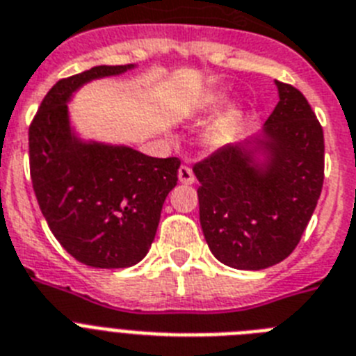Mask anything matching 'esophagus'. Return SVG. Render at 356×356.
<instances>
[{
  "instance_id": "obj_1",
  "label": "esophagus",
  "mask_w": 356,
  "mask_h": 356,
  "mask_svg": "<svg viewBox=\"0 0 356 356\" xmlns=\"http://www.w3.org/2000/svg\"><path fill=\"white\" fill-rule=\"evenodd\" d=\"M179 181L183 184H193L195 183V175H193L192 168L190 166H186V164H183L181 168H179Z\"/></svg>"
}]
</instances>
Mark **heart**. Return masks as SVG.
Masks as SVG:
<instances>
[{
  "label": "heart",
  "mask_w": 356,
  "mask_h": 356,
  "mask_svg": "<svg viewBox=\"0 0 356 356\" xmlns=\"http://www.w3.org/2000/svg\"><path fill=\"white\" fill-rule=\"evenodd\" d=\"M222 103L220 95H213L208 103L204 104L206 108H215ZM243 108L238 104H229L220 112H217L210 121L206 122L204 128L201 130L199 141L208 150H219L228 145L238 132V127L243 122Z\"/></svg>",
  "instance_id": "obj_1"
}]
</instances>
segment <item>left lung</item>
I'll return each mask as SVG.
<instances>
[{"label": "left lung", "instance_id": "8db88e82", "mask_svg": "<svg viewBox=\"0 0 356 356\" xmlns=\"http://www.w3.org/2000/svg\"><path fill=\"white\" fill-rule=\"evenodd\" d=\"M275 85L279 103L262 132L193 166L206 243L235 270H264L284 261L302 237L324 183L321 122L302 92Z\"/></svg>", "mask_w": 356, "mask_h": 356}]
</instances>
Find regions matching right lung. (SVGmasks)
I'll return each mask as SVG.
<instances>
[{"label":"right lung","mask_w":356,"mask_h":356,"mask_svg":"<svg viewBox=\"0 0 356 356\" xmlns=\"http://www.w3.org/2000/svg\"><path fill=\"white\" fill-rule=\"evenodd\" d=\"M130 68L101 65L65 77L44 95L29 128L31 177L41 213L59 244L92 268H128L145 259L181 166L177 157L157 159L130 146L85 143L72 132V94L92 79Z\"/></svg>","instance_id":"obj_1"}]
</instances>
